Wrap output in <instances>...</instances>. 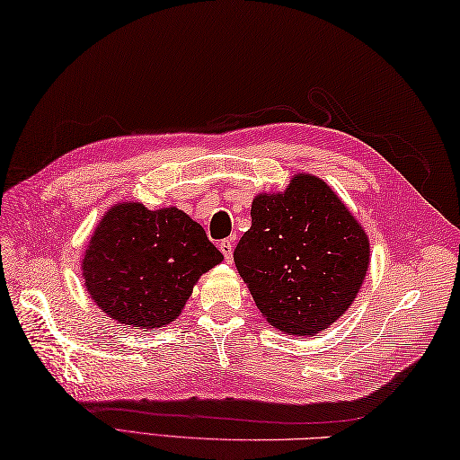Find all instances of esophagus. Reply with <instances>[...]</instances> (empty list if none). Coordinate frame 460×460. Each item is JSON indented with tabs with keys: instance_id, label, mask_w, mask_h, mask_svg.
<instances>
[{
	"instance_id": "1",
	"label": "esophagus",
	"mask_w": 460,
	"mask_h": 460,
	"mask_svg": "<svg viewBox=\"0 0 460 460\" xmlns=\"http://www.w3.org/2000/svg\"><path fill=\"white\" fill-rule=\"evenodd\" d=\"M219 251L223 252L225 261H231L233 259V241L231 239H223L219 243Z\"/></svg>"
}]
</instances>
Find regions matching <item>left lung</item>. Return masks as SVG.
I'll return each mask as SVG.
<instances>
[{"label":"left lung","mask_w":460,"mask_h":460,"mask_svg":"<svg viewBox=\"0 0 460 460\" xmlns=\"http://www.w3.org/2000/svg\"><path fill=\"white\" fill-rule=\"evenodd\" d=\"M235 267L269 324L314 336L351 306L369 267V241L338 195L296 173L285 191L259 193Z\"/></svg>","instance_id":"obj_1"}]
</instances>
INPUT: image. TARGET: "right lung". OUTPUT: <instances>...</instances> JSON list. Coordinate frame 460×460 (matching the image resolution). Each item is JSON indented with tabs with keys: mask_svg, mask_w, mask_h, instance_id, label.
<instances>
[{
	"mask_svg": "<svg viewBox=\"0 0 460 460\" xmlns=\"http://www.w3.org/2000/svg\"><path fill=\"white\" fill-rule=\"evenodd\" d=\"M221 261L201 225L181 209L122 201L96 225L81 270L104 314L152 330L178 318L195 282Z\"/></svg>",
	"mask_w": 460,
	"mask_h": 460,
	"instance_id": "right-lung-1",
	"label": "right lung"
}]
</instances>
